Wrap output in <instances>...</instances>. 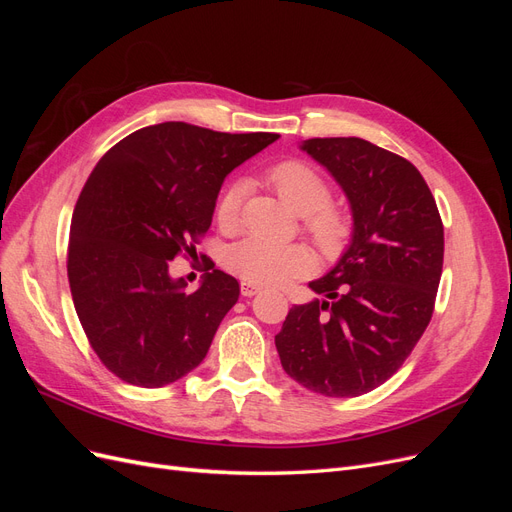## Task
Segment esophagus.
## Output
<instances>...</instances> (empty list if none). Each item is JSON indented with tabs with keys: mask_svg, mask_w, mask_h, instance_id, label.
<instances>
[{
	"mask_svg": "<svg viewBox=\"0 0 512 512\" xmlns=\"http://www.w3.org/2000/svg\"><path fill=\"white\" fill-rule=\"evenodd\" d=\"M260 292V286L258 284H252V282H241V294L243 297H256V294Z\"/></svg>",
	"mask_w": 512,
	"mask_h": 512,
	"instance_id": "1",
	"label": "esophagus"
}]
</instances>
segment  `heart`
Segmentation results:
<instances>
[{"label":"heart","instance_id":"heart-1","mask_svg":"<svg viewBox=\"0 0 512 512\" xmlns=\"http://www.w3.org/2000/svg\"><path fill=\"white\" fill-rule=\"evenodd\" d=\"M267 181L284 203L303 215V230L324 254H335L346 245L352 222L344 209L331 203V185L314 166L301 160L277 162L267 170ZM245 188L232 181L215 205V220L224 232L239 226ZM226 267L252 284H282L312 265L303 245H277L260 237H245L226 250Z\"/></svg>","mask_w":512,"mask_h":512}]
</instances>
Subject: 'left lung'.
Listing matches in <instances>:
<instances>
[{
    "mask_svg": "<svg viewBox=\"0 0 512 512\" xmlns=\"http://www.w3.org/2000/svg\"><path fill=\"white\" fill-rule=\"evenodd\" d=\"M346 192L354 235L335 269L309 284L324 301L294 305L275 348L286 374L327 397L384 384L425 333L444 262V226L406 158L363 138L301 145Z\"/></svg>",
    "mask_w": 512,
    "mask_h": 512,
    "instance_id": "obj_1",
    "label": "left lung"
}]
</instances>
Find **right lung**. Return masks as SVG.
Listing matches in <instances>:
<instances>
[{
  "instance_id": "right-lung-1",
  "label": "right lung",
  "mask_w": 512,
  "mask_h": 512,
  "mask_svg": "<svg viewBox=\"0 0 512 512\" xmlns=\"http://www.w3.org/2000/svg\"><path fill=\"white\" fill-rule=\"evenodd\" d=\"M277 138L166 121L121 138L91 170L72 215L68 282L91 348L123 382L158 389L205 359L239 282L213 269L188 292L168 262L196 254L224 177Z\"/></svg>"
}]
</instances>
